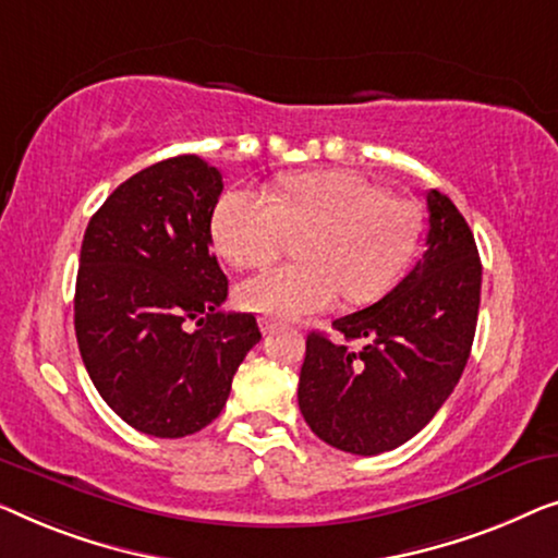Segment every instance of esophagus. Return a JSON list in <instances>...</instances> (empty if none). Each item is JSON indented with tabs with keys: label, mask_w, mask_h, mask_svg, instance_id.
Listing matches in <instances>:
<instances>
[{
	"label": "esophagus",
	"mask_w": 558,
	"mask_h": 558,
	"mask_svg": "<svg viewBox=\"0 0 558 558\" xmlns=\"http://www.w3.org/2000/svg\"><path fill=\"white\" fill-rule=\"evenodd\" d=\"M282 324L280 320H276V318H270V316H265V318H260V328H263V333H272V331H278Z\"/></svg>",
	"instance_id": "esophagus-1"
}]
</instances>
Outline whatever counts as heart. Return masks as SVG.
Returning a JSON list of instances; mask_svg holds the SVG:
<instances>
[{"label": "heart", "mask_w": 558, "mask_h": 558, "mask_svg": "<svg viewBox=\"0 0 558 558\" xmlns=\"http://www.w3.org/2000/svg\"><path fill=\"white\" fill-rule=\"evenodd\" d=\"M211 234L234 268H260L303 238L305 263L278 265L240 288L245 308L298 318L381 298L402 278L417 247L420 222L404 199L351 171H308L280 179L278 199L234 186L217 202Z\"/></svg>", "instance_id": "b5f03b06"}]
</instances>
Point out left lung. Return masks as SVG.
I'll use <instances>...</instances> for the list:
<instances>
[{
	"label": "left lung",
	"instance_id": "left-lung-1",
	"mask_svg": "<svg viewBox=\"0 0 558 558\" xmlns=\"http://www.w3.org/2000/svg\"><path fill=\"white\" fill-rule=\"evenodd\" d=\"M429 232L422 260L364 311L333 320L359 349L313 331L298 407L324 442L379 454L412 439L452 395L473 347L481 308V257L450 197L427 192Z\"/></svg>",
	"mask_w": 558,
	"mask_h": 558
}]
</instances>
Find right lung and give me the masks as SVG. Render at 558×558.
Wrapping results in <instances>:
<instances>
[{
    "instance_id": "add662e5",
    "label": "right lung",
    "mask_w": 558,
    "mask_h": 558,
    "mask_svg": "<svg viewBox=\"0 0 558 558\" xmlns=\"http://www.w3.org/2000/svg\"><path fill=\"white\" fill-rule=\"evenodd\" d=\"M222 174L194 154L146 167L90 217L75 282V336L90 381L133 429L186 437L230 397L260 341L253 313H227L211 253Z\"/></svg>"
}]
</instances>
